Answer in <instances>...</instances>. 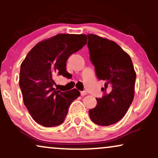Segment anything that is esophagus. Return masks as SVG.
<instances>
[{"mask_svg": "<svg viewBox=\"0 0 158 158\" xmlns=\"http://www.w3.org/2000/svg\"><path fill=\"white\" fill-rule=\"evenodd\" d=\"M80 94H81V96H85V95H86V94H87V92L85 91V90H83V91L80 92Z\"/></svg>", "mask_w": 158, "mask_h": 158, "instance_id": "esophagus-1", "label": "esophagus"}]
</instances>
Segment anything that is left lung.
Masks as SVG:
<instances>
[{
	"label": "left lung",
	"instance_id": "obj_1",
	"mask_svg": "<svg viewBox=\"0 0 158 158\" xmlns=\"http://www.w3.org/2000/svg\"><path fill=\"white\" fill-rule=\"evenodd\" d=\"M90 59L99 80H104L103 96L89 110L92 122L107 126L120 120L131 105L136 73L131 57L118 44L99 36L88 35Z\"/></svg>",
	"mask_w": 158,
	"mask_h": 158
}]
</instances>
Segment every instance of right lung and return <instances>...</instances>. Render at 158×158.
Here are the masks:
<instances>
[{
	"label": "right lung",
	"mask_w": 158,
	"mask_h": 158,
	"mask_svg": "<svg viewBox=\"0 0 158 158\" xmlns=\"http://www.w3.org/2000/svg\"><path fill=\"white\" fill-rule=\"evenodd\" d=\"M86 44V35L58 34L39 42L27 55L21 65L19 85L23 103L37 123L44 127L61 125L70 104L80 96L76 88L56 90L52 77H68L67 60Z\"/></svg>",
	"instance_id": "1"
}]
</instances>
